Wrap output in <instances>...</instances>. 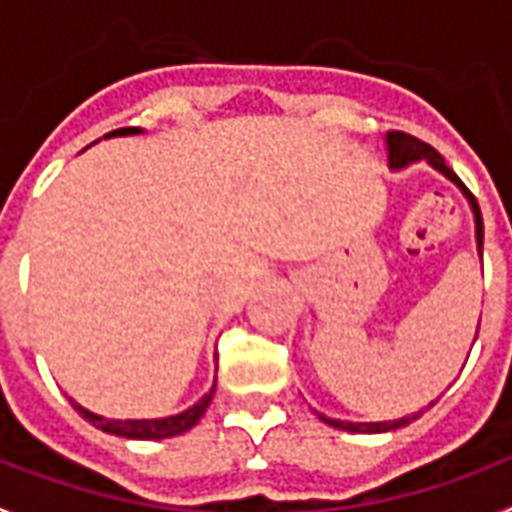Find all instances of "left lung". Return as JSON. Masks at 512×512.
<instances>
[{
    "instance_id": "obj_1",
    "label": "left lung",
    "mask_w": 512,
    "mask_h": 512,
    "mask_svg": "<svg viewBox=\"0 0 512 512\" xmlns=\"http://www.w3.org/2000/svg\"><path fill=\"white\" fill-rule=\"evenodd\" d=\"M386 152H389V169H405V166H411V163L427 161L429 166L435 171H440L443 177L451 179L459 190L464 193V198L470 201V209L475 214V241H478V255L483 257V217L481 209H478V201H475V195L464 187V182L456 177L454 171L448 169V163L443 161V155H440L435 147H429L427 142H421L416 136L403 134V131H389L386 134ZM478 338V335H475ZM319 419L330 424L335 429H343V432H360V435H376V432H392V429H400L405 424H411L413 419H419V413H413V416H403V419L395 421H341V419H327L319 413Z\"/></svg>"
}]
</instances>
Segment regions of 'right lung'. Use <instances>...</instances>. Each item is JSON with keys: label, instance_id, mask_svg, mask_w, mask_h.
<instances>
[{"label": "right lung", "instance_id": "right-lung-1", "mask_svg": "<svg viewBox=\"0 0 512 512\" xmlns=\"http://www.w3.org/2000/svg\"><path fill=\"white\" fill-rule=\"evenodd\" d=\"M131 134H142V128H117V131H109L104 139L109 136H131ZM214 397V386L206 392L201 400L195 405H190L187 411L177 413V416H166V419H104L99 413H91L88 408H83L80 403H69L74 405V411L80 413L85 421H91L93 427H99L101 432H109V435H117V438H131V440H163V438H174V435H182L190 427H195L201 416L206 413L209 403Z\"/></svg>", "mask_w": 512, "mask_h": 512}]
</instances>
